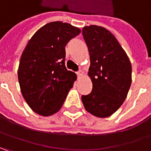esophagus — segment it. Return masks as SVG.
<instances>
[{
  "label": "esophagus",
  "instance_id": "obj_1",
  "mask_svg": "<svg viewBox=\"0 0 151 151\" xmlns=\"http://www.w3.org/2000/svg\"><path fill=\"white\" fill-rule=\"evenodd\" d=\"M77 74H78V77H82L83 75V72L82 70H79L78 72H77Z\"/></svg>",
  "mask_w": 151,
  "mask_h": 151
}]
</instances>
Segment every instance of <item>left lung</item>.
I'll return each mask as SVG.
<instances>
[{
  "label": "left lung",
  "instance_id": "8db88e82",
  "mask_svg": "<svg viewBox=\"0 0 151 151\" xmlns=\"http://www.w3.org/2000/svg\"><path fill=\"white\" fill-rule=\"evenodd\" d=\"M88 46L90 67L88 75L92 92L82 95L85 110L97 117L115 113L125 101L132 82V66L116 37L106 28L89 25L83 28Z\"/></svg>",
  "mask_w": 151,
  "mask_h": 151
}]
</instances>
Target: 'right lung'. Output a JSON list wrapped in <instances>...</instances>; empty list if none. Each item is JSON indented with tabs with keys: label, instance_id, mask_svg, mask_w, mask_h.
<instances>
[{
	"label": "right lung",
	"instance_id": "obj_1",
	"mask_svg": "<svg viewBox=\"0 0 151 151\" xmlns=\"http://www.w3.org/2000/svg\"><path fill=\"white\" fill-rule=\"evenodd\" d=\"M80 29L60 21L46 23L29 40L17 70L20 89L33 111L43 116L62 108L77 79L65 66V46Z\"/></svg>",
	"mask_w": 151,
	"mask_h": 151
}]
</instances>
